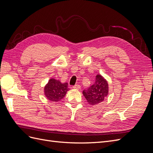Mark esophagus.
Segmentation results:
<instances>
[{
	"instance_id": "1",
	"label": "esophagus",
	"mask_w": 153,
	"mask_h": 153,
	"mask_svg": "<svg viewBox=\"0 0 153 153\" xmlns=\"http://www.w3.org/2000/svg\"><path fill=\"white\" fill-rule=\"evenodd\" d=\"M73 89H80V85H78V84H76L75 85H74L73 87Z\"/></svg>"
}]
</instances>
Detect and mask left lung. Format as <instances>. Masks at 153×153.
<instances>
[{
	"mask_svg": "<svg viewBox=\"0 0 153 153\" xmlns=\"http://www.w3.org/2000/svg\"><path fill=\"white\" fill-rule=\"evenodd\" d=\"M87 102L91 105L102 102L108 94V84L101 75H97L94 84L83 91Z\"/></svg>",
	"mask_w": 153,
	"mask_h": 153,
	"instance_id": "obj_1",
	"label": "left lung"
}]
</instances>
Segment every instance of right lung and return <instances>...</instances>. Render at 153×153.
<instances>
[{
    "mask_svg": "<svg viewBox=\"0 0 153 153\" xmlns=\"http://www.w3.org/2000/svg\"><path fill=\"white\" fill-rule=\"evenodd\" d=\"M69 91L68 83H61L54 78H50L44 89L45 95L51 101L57 102L66 96Z\"/></svg>",
    "mask_w": 153,
    "mask_h": 153,
    "instance_id": "obj_1",
    "label": "right lung"
}]
</instances>
